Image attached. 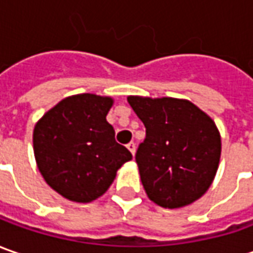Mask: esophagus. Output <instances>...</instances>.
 I'll return each mask as SVG.
<instances>
[{
  "label": "esophagus",
  "mask_w": 253,
  "mask_h": 253,
  "mask_svg": "<svg viewBox=\"0 0 253 253\" xmlns=\"http://www.w3.org/2000/svg\"><path fill=\"white\" fill-rule=\"evenodd\" d=\"M127 148L130 150V153L134 155V153H135V143H134V141H130V143L127 144Z\"/></svg>",
  "instance_id": "obj_1"
}]
</instances>
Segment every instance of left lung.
Instances as JSON below:
<instances>
[{
  "mask_svg": "<svg viewBox=\"0 0 253 253\" xmlns=\"http://www.w3.org/2000/svg\"><path fill=\"white\" fill-rule=\"evenodd\" d=\"M127 100L145 126L135 162L148 197L161 207L178 209L203 196L221 154L213 120L189 100L140 96Z\"/></svg>",
  "mask_w": 253,
  "mask_h": 253,
  "instance_id": "left-lung-1",
  "label": "left lung"
}]
</instances>
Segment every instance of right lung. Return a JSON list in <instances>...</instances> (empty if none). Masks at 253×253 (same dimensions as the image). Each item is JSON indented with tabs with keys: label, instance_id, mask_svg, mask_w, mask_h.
<instances>
[{
	"label": "right lung",
	"instance_id": "add662e5",
	"mask_svg": "<svg viewBox=\"0 0 253 253\" xmlns=\"http://www.w3.org/2000/svg\"><path fill=\"white\" fill-rule=\"evenodd\" d=\"M113 100L81 93L58 102L38 122L33 150L44 180L68 200L88 203L112 185L131 153L106 122Z\"/></svg>",
	"mask_w": 253,
	"mask_h": 253
}]
</instances>
